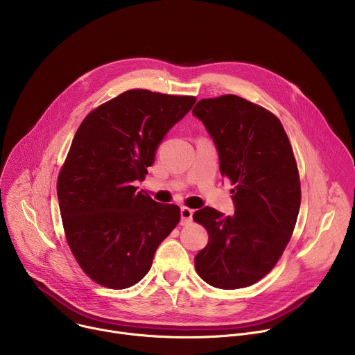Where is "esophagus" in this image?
Wrapping results in <instances>:
<instances>
[{"label":"esophagus","mask_w":355,"mask_h":355,"mask_svg":"<svg viewBox=\"0 0 355 355\" xmlns=\"http://www.w3.org/2000/svg\"><path fill=\"white\" fill-rule=\"evenodd\" d=\"M192 215H193V211H192V209H189V208H187V207H182V208H181V225L185 226V225L191 223Z\"/></svg>","instance_id":"esophagus-1"}]
</instances>
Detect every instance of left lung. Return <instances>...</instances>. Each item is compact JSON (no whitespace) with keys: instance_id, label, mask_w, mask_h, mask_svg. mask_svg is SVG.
Segmentation results:
<instances>
[{"instance_id":"8db88e82","label":"left lung","mask_w":355,"mask_h":355,"mask_svg":"<svg viewBox=\"0 0 355 355\" xmlns=\"http://www.w3.org/2000/svg\"><path fill=\"white\" fill-rule=\"evenodd\" d=\"M192 115L216 144L236 208L232 216L209 207L193 214L209 234L195 270L215 288L250 286L275 267L296 225L300 181L292 146L272 112L233 94L198 101Z\"/></svg>"}]
</instances>
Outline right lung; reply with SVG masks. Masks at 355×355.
I'll return each mask as SVG.
<instances>
[{
  "mask_svg": "<svg viewBox=\"0 0 355 355\" xmlns=\"http://www.w3.org/2000/svg\"><path fill=\"white\" fill-rule=\"evenodd\" d=\"M196 98L129 89L92 110L78 126L58 177L67 244L96 284L125 289L150 270L180 207L159 204L135 181L155 163L166 133Z\"/></svg>",
  "mask_w": 355,
  "mask_h": 355,
  "instance_id": "add662e5",
  "label": "right lung"
}]
</instances>
